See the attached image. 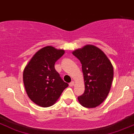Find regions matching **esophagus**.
Instances as JSON below:
<instances>
[{
  "instance_id": "34e87169",
  "label": "esophagus",
  "mask_w": 134,
  "mask_h": 134,
  "mask_svg": "<svg viewBox=\"0 0 134 134\" xmlns=\"http://www.w3.org/2000/svg\"><path fill=\"white\" fill-rule=\"evenodd\" d=\"M74 84H75V82L73 81H72L69 83V86L70 87H73V85H74Z\"/></svg>"
}]
</instances>
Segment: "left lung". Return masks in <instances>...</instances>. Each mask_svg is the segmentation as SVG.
<instances>
[{
	"label": "left lung",
	"mask_w": 134,
	"mask_h": 134,
	"mask_svg": "<svg viewBox=\"0 0 134 134\" xmlns=\"http://www.w3.org/2000/svg\"><path fill=\"white\" fill-rule=\"evenodd\" d=\"M82 65L85 91L78 97L81 105L96 108L106 99L114 78V68L104 53L93 45H86L73 52Z\"/></svg>",
	"instance_id": "left-lung-1"
}]
</instances>
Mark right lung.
<instances>
[{
	"label": "right lung",
	"instance_id": "right-lung-1",
	"mask_svg": "<svg viewBox=\"0 0 134 134\" xmlns=\"http://www.w3.org/2000/svg\"><path fill=\"white\" fill-rule=\"evenodd\" d=\"M65 53L47 46L37 51L25 67L23 82L29 97L35 104L47 108L56 102L69 86L55 69V63Z\"/></svg>",
	"mask_w": 134,
	"mask_h": 134
}]
</instances>
